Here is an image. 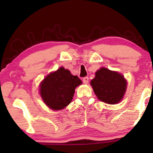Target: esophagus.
<instances>
[{"instance_id":"esophagus-1","label":"esophagus","mask_w":153,"mask_h":153,"mask_svg":"<svg viewBox=\"0 0 153 153\" xmlns=\"http://www.w3.org/2000/svg\"><path fill=\"white\" fill-rule=\"evenodd\" d=\"M88 81H89L88 77H84V78H82V82H83V83L88 84Z\"/></svg>"}]
</instances>
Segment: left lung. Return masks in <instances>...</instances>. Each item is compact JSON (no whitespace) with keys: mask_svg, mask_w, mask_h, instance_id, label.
Returning a JSON list of instances; mask_svg holds the SVG:
<instances>
[{"mask_svg":"<svg viewBox=\"0 0 153 153\" xmlns=\"http://www.w3.org/2000/svg\"><path fill=\"white\" fill-rule=\"evenodd\" d=\"M91 85L100 101L108 104H116L124 97L127 89V80L118 72L101 68L96 71Z\"/></svg>","mask_w":153,"mask_h":153,"instance_id":"left-lung-1","label":"left lung"}]
</instances>
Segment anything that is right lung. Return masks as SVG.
Listing matches in <instances>:
<instances>
[{
  "label": "right lung",
  "mask_w": 153,
  "mask_h": 153,
  "mask_svg": "<svg viewBox=\"0 0 153 153\" xmlns=\"http://www.w3.org/2000/svg\"><path fill=\"white\" fill-rule=\"evenodd\" d=\"M82 84L77 75L60 67L49 74L40 83V95L49 108L60 110L65 108L73 100L75 88Z\"/></svg>",
  "instance_id": "obj_1"
}]
</instances>
